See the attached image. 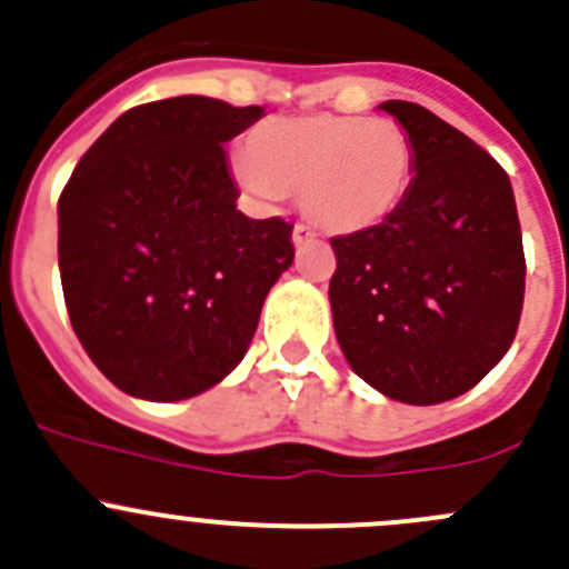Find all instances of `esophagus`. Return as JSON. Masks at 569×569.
<instances>
[{
    "instance_id": "esophagus-1",
    "label": "esophagus",
    "mask_w": 569,
    "mask_h": 569,
    "mask_svg": "<svg viewBox=\"0 0 569 569\" xmlns=\"http://www.w3.org/2000/svg\"><path fill=\"white\" fill-rule=\"evenodd\" d=\"M313 239H317V231H313L311 226H306V222H297V226H295V244H297V248L313 242Z\"/></svg>"
}]
</instances>
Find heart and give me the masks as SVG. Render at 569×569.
Wrapping results in <instances>:
<instances>
[{"label":"heart","mask_w":569,"mask_h":569,"mask_svg":"<svg viewBox=\"0 0 569 569\" xmlns=\"http://www.w3.org/2000/svg\"><path fill=\"white\" fill-rule=\"evenodd\" d=\"M410 134L396 120L358 114L272 118L250 131L233 157L237 178L256 198L302 192V209L327 231L380 226L412 181Z\"/></svg>","instance_id":"heart-1"}]
</instances>
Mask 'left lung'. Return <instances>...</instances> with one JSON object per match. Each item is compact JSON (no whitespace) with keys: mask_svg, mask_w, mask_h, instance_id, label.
<instances>
[{"mask_svg":"<svg viewBox=\"0 0 569 569\" xmlns=\"http://www.w3.org/2000/svg\"><path fill=\"white\" fill-rule=\"evenodd\" d=\"M410 134L412 181L391 217L330 239L332 327L388 399L440 405L512 347L526 291L518 206L501 164L421 104H380Z\"/></svg>","mask_w":569,"mask_h":569,"instance_id":"left-lung-1","label":"left lung"}]
</instances>
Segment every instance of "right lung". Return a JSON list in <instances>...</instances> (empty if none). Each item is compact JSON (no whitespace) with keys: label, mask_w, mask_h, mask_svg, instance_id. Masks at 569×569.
<instances>
[{"label":"right lung","mask_w":569,"mask_h":569,"mask_svg":"<svg viewBox=\"0 0 569 569\" xmlns=\"http://www.w3.org/2000/svg\"><path fill=\"white\" fill-rule=\"evenodd\" d=\"M261 114L206 96L140 104L88 148L62 189L68 317L123 393L178 401L226 380L295 261V226L237 209L222 148Z\"/></svg>","instance_id":"add662e5"}]
</instances>
